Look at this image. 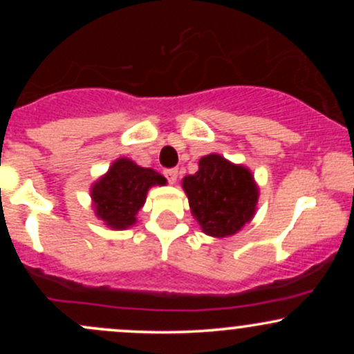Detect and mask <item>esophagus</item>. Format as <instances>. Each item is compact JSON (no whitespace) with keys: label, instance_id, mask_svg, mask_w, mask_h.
Instances as JSON below:
<instances>
[{"label":"esophagus","instance_id":"obj_1","mask_svg":"<svg viewBox=\"0 0 354 354\" xmlns=\"http://www.w3.org/2000/svg\"><path fill=\"white\" fill-rule=\"evenodd\" d=\"M163 173H165L166 180L171 183V185H174V183H176V180H178V169H174V168H171V169H165Z\"/></svg>","mask_w":354,"mask_h":354}]
</instances>
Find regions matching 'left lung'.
Listing matches in <instances>:
<instances>
[{"instance_id":"obj_1","label":"left lung","mask_w":354,"mask_h":354,"mask_svg":"<svg viewBox=\"0 0 354 354\" xmlns=\"http://www.w3.org/2000/svg\"><path fill=\"white\" fill-rule=\"evenodd\" d=\"M183 189L203 233L214 238L231 236L250 223L259 196L250 169L219 154L203 156L200 169L183 178Z\"/></svg>"}]
</instances>
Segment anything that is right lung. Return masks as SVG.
<instances>
[{
	"mask_svg": "<svg viewBox=\"0 0 354 354\" xmlns=\"http://www.w3.org/2000/svg\"><path fill=\"white\" fill-rule=\"evenodd\" d=\"M165 186L166 178L151 168H141L128 158H120L91 186L95 213L113 230H126L136 223L151 186Z\"/></svg>",
	"mask_w": 354,
	"mask_h": 354,
	"instance_id": "right-lung-1",
	"label": "right lung"
}]
</instances>
